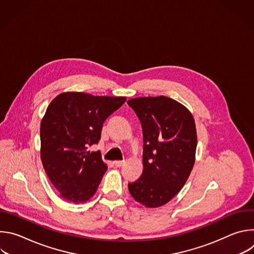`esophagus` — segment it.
Instances as JSON below:
<instances>
[{
  "label": "esophagus",
  "instance_id": "esophagus-1",
  "mask_svg": "<svg viewBox=\"0 0 254 254\" xmlns=\"http://www.w3.org/2000/svg\"><path fill=\"white\" fill-rule=\"evenodd\" d=\"M114 164L116 167H122L125 164V161H115Z\"/></svg>",
  "mask_w": 254,
  "mask_h": 254
}]
</instances>
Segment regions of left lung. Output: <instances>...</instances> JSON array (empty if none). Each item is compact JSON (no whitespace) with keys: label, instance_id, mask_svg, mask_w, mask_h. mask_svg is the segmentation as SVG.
Returning <instances> with one entry per match:
<instances>
[{"label":"left lung","instance_id":"1","mask_svg":"<svg viewBox=\"0 0 254 254\" xmlns=\"http://www.w3.org/2000/svg\"><path fill=\"white\" fill-rule=\"evenodd\" d=\"M127 104L141 123V176L128 184L132 198L148 208L172 200L185 185L195 164L196 125L188 108L161 95L135 97Z\"/></svg>","mask_w":254,"mask_h":254}]
</instances>
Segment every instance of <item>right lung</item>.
I'll return each mask as SVG.
<instances>
[{"mask_svg": "<svg viewBox=\"0 0 254 254\" xmlns=\"http://www.w3.org/2000/svg\"><path fill=\"white\" fill-rule=\"evenodd\" d=\"M124 96L63 92L48 105L41 122V160L60 196L83 203L96 192L107 170L96 144L105 120L126 102Z\"/></svg>", "mask_w": 254, "mask_h": 254, "instance_id": "add662e5", "label": "right lung"}]
</instances>
